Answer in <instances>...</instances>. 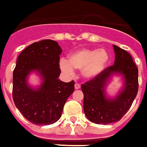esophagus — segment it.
<instances>
[{
	"instance_id": "1",
	"label": "esophagus",
	"mask_w": 147,
	"mask_h": 147,
	"mask_svg": "<svg viewBox=\"0 0 147 147\" xmlns=\"http://www.w3.org/2000/svg\"><path fill=\"white\" fill-rule=\"evenodd\" d=\"M74 88H75V89H79V88H81V85L78 84V83H76L75 85H74Z\"/></svg>"
}]
</instances>
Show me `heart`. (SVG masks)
Here are the masks:
<instances>
[{
    "label": "heart",
    "mask_w": 147,
    "mask_h": 147,
    "mask_svg": "<svg viewBox=\"0 0 147 147\" xmlns=\"http://www.w3.org/2000/svg\"><path fill=\"white\" fill-rule=\"evenodd\" d=\"M109 59V54L104 49H81L69 56L68 63L62 61L61 68L67 73H71L72 69L82 70L84 77L92 78L104 70Z\"/></svg>",
    "instance_id": "obj_1"
}]
</instances>
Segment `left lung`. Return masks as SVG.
Wrapping results in <instances>:
<instances>
[{"label":"left lung","instance_id":"8db88e82","mask_svg":"<svg viewBox=\"0 0 147 147\" xmlns=\"http://www.w3.org/2000/svg\"><path fill=\"white\" fill-rule=\"evenodd\" d=\"M113 48L115 53L114 65L105 68L98 75L82 85L85 114L90 121L97 124H109L120 120L138 93V70L132 57L117 46L113 45ZM114 72L124 75L125 86L118 97L109 99L104 95V87Z\"/></svg>","mask_w":147,"mask_h":147}]
</instances>
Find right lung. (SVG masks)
Wrapping results in <instances>:
<instances>
[{
    "label": "right lung",
    "instance_id": "1",
    "mask_svg": "<svg viewBox=\"0 0 147 147\" xmlns=\"http://www.w3.org/2000/svg\"><path fill=\"white\" fill-rule=\"evenodd\" d=\"M62 49L58 42L44 39L32 43L19 55L13 70L12 98L24 117L33 124L49 125L62 115L66 100L74 91V82L59 81ZM36 70L42 75L41 87L35 90L26 82L29 73Z\"/></svg>",
    "mask_w": 147,
    "mask_h": 147
}]
</instances>
